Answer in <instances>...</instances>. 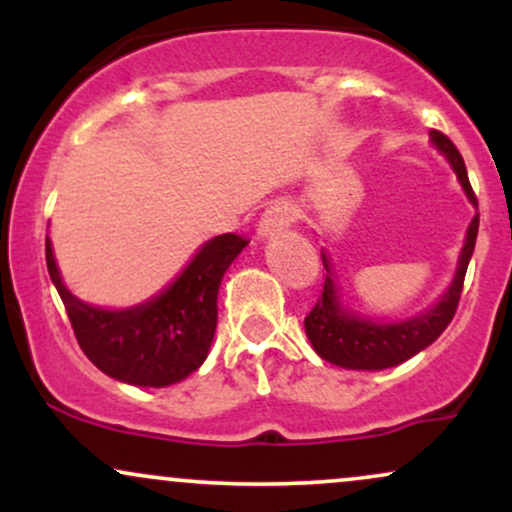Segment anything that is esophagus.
Masks as SVG:
<instances>
[{"label": "esophagus", "instance_id": "34e87169", "mask_svg": "<svg viewBox=\"0 0 512 512\" xmlns=\"http://www.w3.org/2000/svg\"><path fill=\"white\" fill-rule=\"evenodd\" d=\"M296 207L289 202H274L272 207L262 214L260 219V236H274V233L286 231L293 221H296Z\"/></svg>", "mask_w": 512, "mask_h": 512}]
</instances>
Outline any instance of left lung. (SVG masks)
<instances>
[{"mask_svg": "<svg viewBox=\"0 0 512 512\" xmlns=\"http://www.w3.org/2000/svg\"><path fill=\"white\" fill-rule=\"evenodd\" d=\"M431 142L450 158L452 168H455L457 178H460L467 197L477 204V195H474L472 185H469L467 168L457 151V146L450 142L438 129H431ZM479 233V214L472 219V226L467 231V240L460 255V264H457V274L452 279V286L440 298V303L426 315L414 317L409 322H399V325H375V322L358 320V317L344 313L339 305L337 289L330 276V262L322 255V264H325V289L322 296L317 298L308 315H305V334H308L313 349L325 361L334 363V366L351 368V370H383L404 363L407 358L419 354L428 344H433L450 320L457 313V303L462 296L464 274H467L469 260H472L474 243H477Z\"/></svg>", "mask_w": 512, "mask_h": 512, "instance_id": "1", "label": "left lung"}]
</instances>
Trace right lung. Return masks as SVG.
<instances>
[{"instance_id":"right-lung-1","label":"right lung","mask_w":512,"mask_h":512,"mask_svg":"<svg viewBox=\"0 0 512 512\" xmlns=\"http://www.w3.org/2000/svg\"><path fill=\"white\" fill-rule=\"evenodd\" d=\"M248 243L236 233L216 236L173 286L154 301L129 310L91 308L64 289L50 238H45V262L88 361L122 383L166 387L195 373L207 358L221 279Z\"/></svg>"}]
</instances>
